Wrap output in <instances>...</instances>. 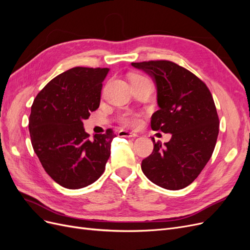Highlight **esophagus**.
<instances>
[{"instance_id":"34e87169","label":"esophagus","mask_w":250,"mask_h":250,"mask_svg":"<svg viewBox=\"0 0 250 250\" xmlns=\"http://www.w3.org/2000/svg\"><path fill=\"white\" fill-rule=\"evenodd\" d=\"M118 135L119 137H123V138H135V137H138V133L130 132L127 130H120Z\"/></svg>"}]
</instances>
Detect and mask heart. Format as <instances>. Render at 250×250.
Returning a JSON list of instances; mask_svg holds the SVG:
<instances>
[{"instance_id": "b5f03b06", "label": "heart", "mask_w": 250, "mask_h": 250, "mask_svg": "<svg viewBox=\"0 0 250 250\" xmlns=\"http://www.w3.org/2000/svg\"><path fill=\"white\" fill-rule=\"evenodd\" d=\"M147 81H150V80L146 76H144V75H139V74L134 75V76H132L131 78L132 84H138V83H143ZM119 121L127 127L135 128L140 126L142 123V115L139 112H134V111H125L119 116Z\"/></svg>"}]
</instances>
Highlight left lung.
Instances as JSON below:
<instances>
[{
    "label": "left lung",
    "instance_id": "obj_1",
    "mask_svg": "<svg viewBox=\"0 0 250 250\" xmlns=\"http://www.w3.org/2000/svg\"><path fill=\"white\" fill-rule=\"evenodd\" d=\"M155 80L160 109L151 128L172 133L168 143L153 141V151L142 162L149 180L167 190L191 185L214 152L219 118L208 87L192 72L170 60L131 63Z\"/></svg>",
    "mask_w": 250,
    "mask_h": 250
}]
</instances>
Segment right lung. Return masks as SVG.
Instances as JSON below:
<instances>
[{"instance_id": "add662e5", "label": "right lung", "mask_w": 250, "mask_h": 250, "mask_svg": "<svg viewBox=\"0 0 250 250\" xmlns=\"http://www.w3.org/2000/svg\"><path fill=\"white\" fill-rule=\"evenodd\" d=\"M108 72V67H73L53 78L33 101L29 131L34 152L44 171L63 188L87 187L105 170L116 134L108 128L90 138L82 120L99 107Z\"/></svg>"}]
</instances>
